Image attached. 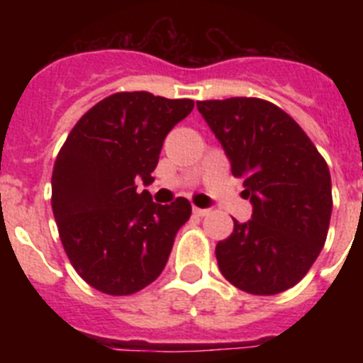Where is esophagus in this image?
I'll return each mask as SVG.
<instances>
[{
	"mask_svg": "<svg viewBox=\"0 0 363 363\" xmlns=\"http://www.w3.org/2000/svg\"><path fill=\"white\" fill-rule=\"evenodd\" d=\"M209 213H211L209 209H200V207H192V214H194V216L203 218V216H207V214H209Z\"/></svg>",
	"mask_w": 363,
	"mask_h": 363,
	"instance_id": "1",
	"label": "esophagus"
}]
</instances>
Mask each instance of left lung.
I'll return each mask as SVG.
<instances>
[{
    "label": "left lung",
    "mask_w": 363,
    "mask_h": 363,
    "mask_svg": "<svg viewBox=\"0 0 363 363\" xmlns=\"http://www.w3.org/2000/svg\"><path fill=\"white\" fill-rule=\"evenodd\" d=\"M196 105L252 201V220H234L229 238L218 242L220 272L249 294L284 293L306 277L325 243L333 211L329 167L300 125L267 99Z\"/></svg>",
    "instance_id": "obj_1"
}]
</instances>
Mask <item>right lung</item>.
<instances>
[{"label": "right lung", "mask_w": 363, "mask_h": 363, "mask_svg": "<svg viewBox=\"0 0 363 363\" xmlns=\"http://www.w3.org/2000/svg\"><path fill=\"white\" fill-rule=\"evenodd\" d=\"M192 99L116 92L79 118L57 152L52 213L70 264L99 293L127 296L162 274L191 203H154L136 179L152 184L163 140L189 116Z\"/></svg>", "instance_id": "add662e5"}]
</instances>
